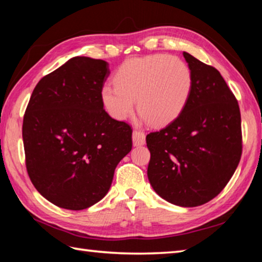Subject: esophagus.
<instances>
[{"mask_svg": "<svg viewBox=\"0 0 262 262\" xmlns=\"http://www.w3.org/2000/svg\"><path fill=\"white\" fill-rule=\"evenodd\" d=\"M145 143V135L143 132L141 130H134L133 132V144L135 147H140Z\"/></svg>", "mask_w": 262, "mask_h": 262, "instance_id": "esophagus-1", "label": "esophagus"}]
</instances>
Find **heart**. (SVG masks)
<instances>
[{
    "instance_id": "b5f03b06",
    "label": "heart",
    "mask_w": 262,
    "mask_h": 262,
    "mask_svg": "<svg viewBox=\"0 0 262 262\" xmlns=\"http://www.w3.org/2000/svg\"><path fill=\"white\" fill-rule=\"evenodd\" d=\"M114 83L101 89V99L113 118L125 120L136 99L139 113L150 125L162 127L183 112L192 92L193 76L179 57L157 54L123 62L114 75Z\"/></svg>"
}]
</instances>
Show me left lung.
Returning a JSON list of instances; mask_svg holds the SVG:
<instances>
[{"label":"left lung","instance_id":"obj_1","mask_svg":"<svg viewBox=\"0 0 262 262\" xmlns=\"http://www.w3.org/2000/svg\"><path fill=\"white\" fill-rule=\"evenodd\" d=\"M192 72L189 99L176 120L147 135L148 178L167 202L198 207L231 179L243 151L236 97L219 70L184 52Z\"/></svg>","mask_w":262,"mask_h":262}]
</instances>
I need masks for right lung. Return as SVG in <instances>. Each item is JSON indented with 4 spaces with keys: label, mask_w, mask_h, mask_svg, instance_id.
Returning a JSON list of instances; mask_svg holds the SVG:
<instances>
[{
    "label": "right lung",
    "mask_w": 262,
    "mask_h": 262,
    "mask_svg": "<svg viewBox=\"0 0 262 262\" xmlns=\"http://www.w3.org/2000/svg\"><path fill=\"white\" fill-rule=\"evenodd\" d=\"M106 61L75 56L35 85L23 120L28 174L60 208L82 210L100 201L119 162L132 150V127L104 110Z\"/></svg>",
    "instance_id": "1"
}]
</instances>
